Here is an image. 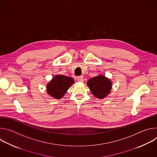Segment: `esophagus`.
Segmentation results:
<instances>
[{"instance_id":"34e87169","label":"esophagus","mask_w":157,"mask_h":157,"mask_svg":"<svg viewBox=\"0 0 157 157\" xmlns=\"http://www.w3.org/2000/svg\"><path fill=\"white\" fill-rule=\"evenodd\" d=\"M76 80L78 81V82H83L84 81V79H83V77L82 76H78L77 78H76Z\"/></svg>"}]
</instances>
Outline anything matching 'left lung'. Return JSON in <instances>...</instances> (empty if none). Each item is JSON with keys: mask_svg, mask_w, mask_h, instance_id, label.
<instances>
[{"mask_svg": "<svg viewBox=\"0 0 157 157\" xmlns=\"http://www.w3.org/2000/svg\"><path fill=\"white\" fill-rule=\"evenodd\" d=\"M87 86L94 96L102 99L110 93L112 84L105 76L99 75L89 79Z\"/></svg>", "mask_w": 157, "mask_h": 157, "instance_id": "obj_1", "label": "left lung"}]
</instances>
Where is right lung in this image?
<instances>
[{
    "mask_svg": "<svg viewBox=\"0 0 157 157\" xmlns=\"http://www.w3.org/2000/svg\"><path fill=\"white\" fill-rule=\"evenodd\" d=\"M73 83L74 80L71 77L57 75L48 84V93L56 99H61Z\"/></svg>",
    "mask_w": 157,
    "mask_h": 157,
    "instance_id": "1",
    "label": "right lung"
}]
</instances>
